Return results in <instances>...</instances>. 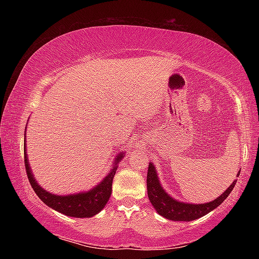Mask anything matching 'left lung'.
I'll return each mask as SVG.
<instances>
[{
	"label": "left lung",
	"mask_w": 259,
	"mask_h": 259,
	"mask_svg": "<svg viewBox=\"0 0 259 259\" xmlns=\"http://www.w3.org/2000/svg\"><path fill=\"white\" fill-rule=\"evenodd\" d=\"M239 174L240 171L237 174V177ZM236 183H237V180H234V183L228 187L227 190L214 200L196 205V203L180 202L170 197L161 187L153 163H149L147 174V190L150 202L159 214L174 222H191L205 216L224 202L234 189Z\"/></svg>",
	"instance_id": "obj_1"
}]
</instances>
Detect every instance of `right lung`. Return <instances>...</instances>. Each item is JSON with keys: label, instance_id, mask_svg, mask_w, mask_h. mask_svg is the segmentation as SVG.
I'll list each match as a JSON object with an SVG mask.
<instances>
[{"label": "right lung", "instance_id": "1", "mask_svg": "<svg viewBox=\"0 0 259 259\" xmlns=\"http://www.w3.org/2000/svg\"><path fill=\"white\" fill-rule=\"evenodd\" d=\"M26 129V128H25ZM25 135L24 134V163L25 170L29 178L30 184L33 190L35 191L37 197L46 203L47 206L51 207L54 210L67 214L70 217L76 218H89L100 212L103 207L107 205L112 191V180L117 171V164L123 157V152L119 153V156L114 159L113 168L110 170L107 177L104 178L100 184L95 188L87 191L80 192V194L68 195V196H58L48 192L37 185L34 177L31 172V169L27 161V156L25 152Z\"/></svg>", "mask_w": 259, "mask_h": 259}]
</instances>
